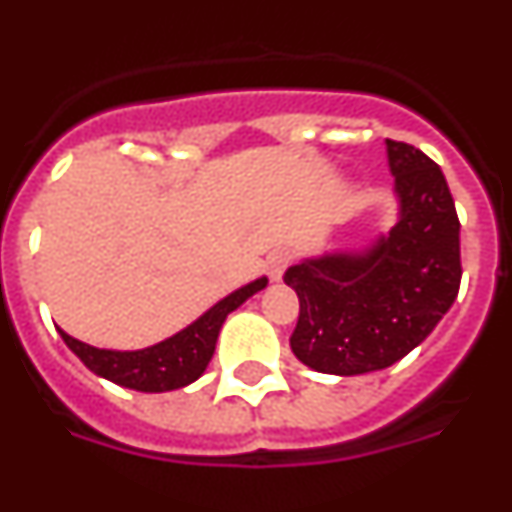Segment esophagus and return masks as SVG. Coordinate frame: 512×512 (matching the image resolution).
<instances>
[{"mask_svg":"<svg viewBox=\"0 0 512 512\" xmlns=\"http://www.w3.org/2000/svg\"><path fill=\"white\" fill-rule=\"evenodd\" d=\"M289 264V253L287 251H274L266 256V274H269L271 282H279Z\"/></svg>","mask_w":512,"mask_h":512,"instance_id":"1","label":"esophagus"}]
</instances>
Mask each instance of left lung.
<instances>
[{"label":"left lung","instance_id":"obj_1","mask_svg":"<svg viewBox=\"0 0 512 512\" xmlns=\"http://www.w3.org/2000/svg\"><path fill=\"white\" fill-rule=\"evenodd\" d=\"M397 223L364 251L289 266L300 297L289 346L305 366L356 377L387 369L431 336L459 295V217L446 176L415 146L387 140Z\"/></svg>","mask_w":512,"mask_h":512}]
</instances>
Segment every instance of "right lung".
Masks as SVG:
<instances>
[{"label":"right lung","mask_w":512,"mask_h":512,"mask_svg":"<svg viewBox=\"0 0 512 512\" xmlns=\"http://www.w3.org/2000/svg\"><path fill=\"white\" fill-rule=\"evenodd\" d=\"M269 279L261 277L246 287L235 289L233 295L212 305L202 318L194 320L176 336L156 343V346L140 348V351H110V348H94L89 343H81L63 333V343L84 361L89 372L97 377L110 379V382L128 387L138 392H171L179 387H187L194 379L205 374L212 354H215V343L220 336L225 318L235 307H241L248 297L266 287Z\"/></svg>","instance_id":"obj_1"}]
</instances>
